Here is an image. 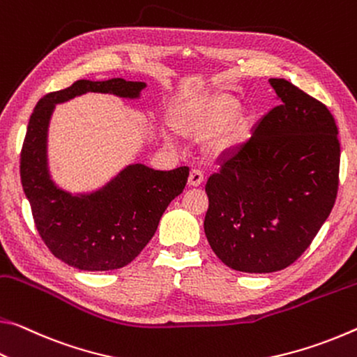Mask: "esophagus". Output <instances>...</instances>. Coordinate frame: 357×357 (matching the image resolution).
<instances>
[{"label":"esophagus","instance_id":"34e87169","mask_svg":"<svg viewBox=\"0 0 357 357\" xmlns=\"http://www.w3.org/2000/svg\"><path fill=\"white\" fill-rule=\"evenodd\" d=\"M204 183V174L199 169H192L188 177V185L190 186H199Z\"/></svg>","mask_w":357,"mask_h":357}]
</instances>
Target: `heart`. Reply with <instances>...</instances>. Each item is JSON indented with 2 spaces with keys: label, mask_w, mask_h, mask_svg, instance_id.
<instances>
[{
  "label": "heart",
  "mask_w": 357,
  "mask_h": 357,
  "mask_svg": "<svg viewBox=\"0 0 357 357\" xmlns=\"http://www.w3.org/2000/svg\"><path fill=\"white\" fill-rule=\"evenodd\" d=\"M237 112L238 102L236 99L227 95H217L186 110L178 116L175 125L183 136L192 140H204L225 128L213 142L215 150H223L231 140L232 120Z\"/></svg>",
  "instance_id": "b5f03b06"
}]
</instances>
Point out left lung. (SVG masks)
<instances>
[{"mask_svg":"<svg viewBox=\"0 0 357 357\" xmlns=\"http://www.w3.org/2000/svg\"><path fill=\"white\" fill-rule=\"evenodd\" d=\"M280 104L206 185L204 231L227 267L282 271L313 242L337 199L340 142L323 102L271 79Z\"/></svg>","mask_w":357,"mask_h":357,"instance_id":"obj_1","label":"left lung"}]
</instances>
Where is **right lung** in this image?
I'll return each mask as SVG.
<instances>
[{
  "instance_id": "add662e5",
  "label": "right lung",
  "mask_w": 357,
  "mask_h": 357,
  "mask_svg": "<svg viewBox=\"0 0 357 357\" xmlns=\"http://www.w3.org/2000/svg\"><path fill=\"white\" fill-rule=\"evenodd\" d=\"M144 82L77 80L39 99L20 151V177L34 225L52 255L80 271L125 267L150 242L169 204L183 191L190 167L155 171L126 167L101 191L71 196L58 190L47 172V126L55 104L86 91L137 98Z\"/></svg>"
}]
</instances>
